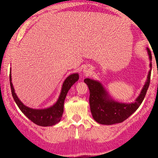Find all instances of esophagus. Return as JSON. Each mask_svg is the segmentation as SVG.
<instances>
[{
	"instance_id": "34e87169",
	"label": "esophagus",
	"mask_w": 158,
	"mask_h": 158,
	"mask_svg": "<svg viewBox=\"0 0 158 158\" xmlns=\"http://www.w3.org/2000/svg\"><path fill=\"white\" fill-rule=\"evenodd\" d=\"M84 72H85V73L86 74V75H90V74L91 73V71H90V69H88V68L86 69V70H85Z\"/></svg>"
}]
</instances>
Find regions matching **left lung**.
<instances>
[{
	"instance_id": "1",
	"label": "left lung",
	"mask_w": 158,
	"mask_h": 158,
	"mask_svg": "<svg viewBox=\"0 0 158 158\" xmlns=\"http://www.w3.org/2000/svg\"><path fill=\"white\" fill-rule=\"evenodd\" d=\"M147 50L150 60H152L151 51L149 49H147ZM150 68H152V64H150ZM151 71L152 69L148 72L147 81L139 96L136 99V102L131 104L114 102L109 99L100 83L90 79H85L84 81L90 90L89 103L93 118L97 123L102 125H113L122 123L128 119L139 108L146 97L150 84Z\"/></svg>"
}]
</instances>
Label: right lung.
I'll use <instances>...</instances> for the list:
<instances>
[{"mask_svg":"<svg viewBox=\"0 0 158 158\" xmlns=\"http://www.w3.org/2000/svg\"><path fill=\"white\" fill-rule=\"evenodd\" d=\"M79 79V74L73 73L65 79L63 83L62 88H61V94L59 96V99L55 105L46 108V109H32L28 108L23 104L15 93L13 86L11 80V74H10V81L12 95L13 97L14 100L19 106L20 110L22 113L28 117L32 123L40 126H51L56 125L60 121L64 112V102L65 97L68 90L71 88V86Z\"/></svg>","mask_w":158,"mask_h":158,"instance_id":"obj_1","label":"right lung"}]
</instances>
